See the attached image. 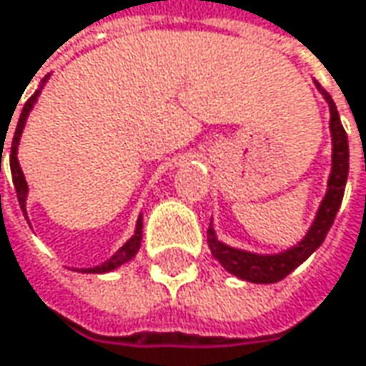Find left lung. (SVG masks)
<instances>
[{"instance_id": "8db88e82", "label": "left lung", "mask_w": 366, "mask_h": 366, "mask_svg": "<svg viewBox=\"0 0 366 366\" xmlns=\"http://www.w3.org/2000/svg\"><path fill=\"white\" fill-rule=\"evenodd\" d=\"M317 89L323 93V97L330 103V112H332V140H333V159H332V176L327 182V194L323 199V203L319 207V213L315 217V224L309 229V234L305 236V240L298 247L290 248L282 254H252V252H244L238 248L226 247L222 244L215 234L213 227L209 226L207 229V242L213 252V257L224 265V267L234 273L240 280L247 282H254V284H275L280 280H284L286 275H290L294 269L300 263H305L317 248L321 247V242L325 240L330 227L333 226V219L337 215V209L344 199V188H346V180H348V137L346 130L340 122L335 103L330 97V93L317 82Z\"/></svg>"}]
</instances>
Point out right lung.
<instances>
[{
    "instance_id": "right-lung-1",
    "label": "right lung",
    "mask_w": 366,
    "mask_h": 366,
    "mask_svg": "<svg viewBox=\"0 0 366 366\" xmlns=\"http://www.w3.org/2000/svg\"><path fill=\"white\" fill-rule=\"evenodd\" d=\"M39 93L41 91H36L34 95H31V99L24 103V107H22V114H20V119H18V126H16V130H14V139H11V149H10V169H11V180H14V188H16V197H18V203H20V209H22V213H24V217H26V211H24V203H26V192H29V186H26V180H24V174H22V169H20V165H18V157H16V153H18V142H20V134H22V128H24V124H26V118H29V112L33 109L34 101L39 97ZM4 142V140H1ZM4 153V151H1ZM0 163H1V155H0ZM140 240H142V217H139V222H137V232H134V236L124 244V247L119 248L118 252L109 259V261H105V263H101L99 267H91V269H82L84 273H105V271H112V269L119 267V265H124L126 261H130L137 252H139L140 247Z\"/></svg>"
}]
</instances>
